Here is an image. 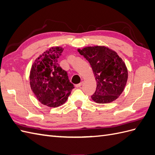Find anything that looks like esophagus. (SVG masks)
Listing matches in <instances>:
<instances>
[{"label": "esophagus", "instance_id": "1", "mask_svg": "<svg viewBox=\"0 0 155 155\" xmlns=\"http://www.w3.org/2000/svg\"><path fill=\"white\" fill-rule=\"evenodd\" d=\"M82 84H83V82H81L80 84H79L75 85V87H76L77 88H80V87H81V86L82 85Z\"/></svg>", "mask_w": 155, "mask_h": 155}]
</instances>
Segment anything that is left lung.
Instances as JSON below:
<instances>
[{
	"label": "left lung",
	"mask_w": 155,
	"mask_h": 155,
	"mask_svg": "<svg viewBox=\"0 0 155 155\" xmlns=\"http://www.w3.org/2000/svg\"><path fill=\"white\" fill-rule=\"evenodd\" d=\"M89 62L95 77L97 89L91 96L97 103H109L118 99L127 81V67L122 59L112 49L104 46L78 49Z\"/></svg>",
	"instance_id": "left-lung-1"
}]
</instances>
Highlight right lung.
I'll use <instances>...</instances> for the list:
<instances>
[{
	"label": "right lung",
	"instance_id": "add662e5",
	"mask_svg": "<svg viewBox=\"0 0 155 155\" xmlns=\"http://www.w3.org/2000/svg\"><path fill=\"white\" fill-rule=\"evenodd\" d=\"M63 51L61 47L49 48L36 58L30 71L32 91L41 104L49 107L63 104L74 88L67 72L58 63Z\"/></svg>",
	"mask_w": 155,
	"mask_h": 155
}]
</instances>
